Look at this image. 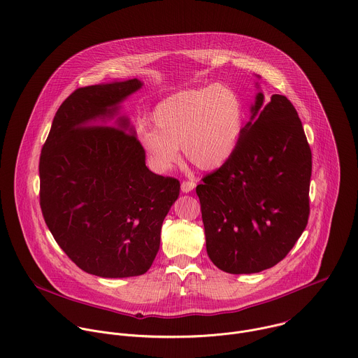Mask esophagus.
<instances>
[{
  "mask_svg": "<svg viewBox=\"0 0 358 358\" xmlns=\"http://www.w3.org/2000/svg\"><path fill=\"white\" fill-rule=\"evenodd\" d=\"M194 188H195V181L194 180H184L181 182V191L185 192V194L191 192Z\"/></svg>",
  "mask_w": 358,
  "mask_h": 358,
  "instance_id": "esophagus-1",
  "label": "esophagus"
}]
</instances>
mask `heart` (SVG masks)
Segmentation results:
<instances>
[{
	"mask_svg": "<svg viewBox=\"0 0 358 358\" xmlns=\"http://www.w3.org/2000/svg\"><path fill=\"white\" fill-rule=\"evenodd\" d=\"M153 121L158 129L141 128L138 138L156 173H166L178 163L180 146L194 166L212 171L237 150L244 108L230 87L210 85L164 99L155 108Z\"/></svg>",
	"mask_w": 358,
	"mask_h": 358,
	"instance_id": "obj_1",
	"label": "heart"
}]
</instances>
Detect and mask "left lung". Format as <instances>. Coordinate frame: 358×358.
I'll return each mask as SVG.
<instances>
[{"label": "left lung", "instance_id": "1", "mask_svg": "<svg viewBox=\"0 0 358 358\" xmlns=\"http://www.w3.org/2000/svg\"><path fill=\"white\" fill-rule=\"evenodd\" d=\"M313 155L292 101L258 93L231 159L196 185L210 261L257 273L292 251L310 217Z\"/></svg>", "mask_w": 358, "mask_h": 358}]
</instances>
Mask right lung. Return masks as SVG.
I'll list each match as a JSON object with an SVG mask.
<instances>
[{
    "label": "right lung",
    "mask_w": 358,
    "mask_h": 358,
    "mask_svg": "<svg viewBox=\"0 0 358 358\" xmlns=\"http://www.w3.org/2000/svg\"><path fill=\"white\" fill-rule=\"evenodd\" d=\"M142 86L131 79L73 90L43 145L40 208L54 240L82 271L100 278L148 272L180 181L152 173L117 104ZM114 123V126H107Z\"/></svg>",
    "instance_id": "obj_1"
}]
</instances>
